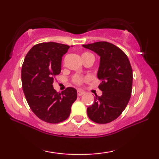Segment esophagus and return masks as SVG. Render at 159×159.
Returning <instances> with one entry per match:
<instances>
[{
  "label": "esophagus",
  "mask_w": 159,
  "mask_h": 159,
  "mask_svg": "<svg viewBox=\"0 0 159 159\" xmlns=\"http://www.w3.org/2000/svg\"><path fill=\"white\" fill-rule=\"evenodd\" d=\"M84 93V91L82 90H77V95L78 96H81V95H82Z\"/></svg>",
  "instance_id": "1"
}]
</instances>
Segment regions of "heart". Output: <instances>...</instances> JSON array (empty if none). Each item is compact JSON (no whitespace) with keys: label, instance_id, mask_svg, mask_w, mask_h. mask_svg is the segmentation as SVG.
I'll list each match as a JSON object with an SVG mask.
<instances>
[{"label":"heart","instance_id":"obj_1","mask_svg":"<svg viewBox=\"0 0 159 159\" xmlns=\"http://www.w3.org/2000/svg\"><path fill=\"white\" fill-rule=\"evenodd\" d=\"M93 56V54H91L90 53H88V52H84V53L82 54V58L88 57V56ZM83 81H84V78L82 77L80 75H75L72 78V82L75 84H77V85L81 84L82 82H83Z\"/></svg>","mask_w":159,"mask_h":159}]
</instances>
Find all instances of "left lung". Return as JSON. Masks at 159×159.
<instances>
[{"instance_id":"left-lung-1","label":"left lung","mask_w":159,"mask_h":159,"mask_svg":"<svg viewBox=\"0 0 159 159\" xmlns=\"http://www.w3.org/2000/svg\"><path fill=\"white\" fill-rule=\"evenodd\" d=\"M100 56L98 78L101 96L87 108L88 116L98 124H106L120 116L131 97L132 69L125 52L112 43L101 41L82 45Z\"/></svg>"}]
</instances>
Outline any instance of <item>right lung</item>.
<instances>
[{
    "instance_id": "right-lung-1",
    "label": "right lung",
    "mask_w": 159,
    "mask_h": 159,
    "mask_svg": "<svg viewBox=\"0 0 159 159\" xmlns=\"http://www.w3.org/2000/svg\"><path fill=\"white\" fill-rule=\"evenodd\" d=\"M69 46L54 42L34 45L25 58L21 67L23 92L30 108L45 122L57 124L66 120L77 98L76 89L56 92L53 80L61 69L62 56Z\"/></svg>"
}]
</instances>
